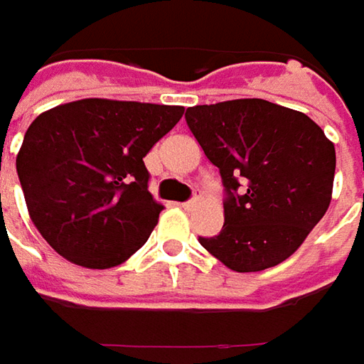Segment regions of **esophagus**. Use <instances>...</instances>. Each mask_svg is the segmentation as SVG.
Here are the masks:
<instances>
[{
  "mask_svg": "<svg viewBox=\"0 0 364 364\" xmlns=\"http://www.w3.org/2000/svg\"><path fill=\"white\" fill-rule=\"evenodd\" d=\"M199 199H201V197H199V193H195L193 197L189 199V201H185V203H183V207H185V209H191V207H195L197 203H199Z\"/></svg>",
  "mask_w": 364,
  "mask_h": 364,
  "instance_id": "1",
  "label": "esophagus"
}]
</instances>
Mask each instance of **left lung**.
Instances as JSON below:
<instances>
[{"mask_svg":"<svg viewBox=\"0 0 364 364\" xmlns=\"http://www.w3.org/2000/svg\"><path fill=\"white\" fill-rule=\"evenodd\" d=\"M185 120L225 187L223 228L199 244L233 272L292 256L331 205L336 153L324 131L262 98L191 107Z\"/></svg>","mask_w":364,"mask_h":364,"instance_id":"obj_1","label":"left lung"}]
</instances>
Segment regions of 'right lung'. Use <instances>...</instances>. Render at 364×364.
<instances>
[{
  "instance_id": "1",
  "label": "right lung",
  "mask_w": 364,
  "mask_h": 364,
  "mask_svg": "<svg viewBox=\"0 0 364 364\" xmlns=\"http://www.w3.org/2000/svg\"><path fill=\"white\" fill-rule=\"evenodd\" d=\"M183 112L84 98L33 120L16 167L33 225L60 256L107 269L143 247L163 209L149 193L143 157Z\"/></svg>"
}]
</instances>
